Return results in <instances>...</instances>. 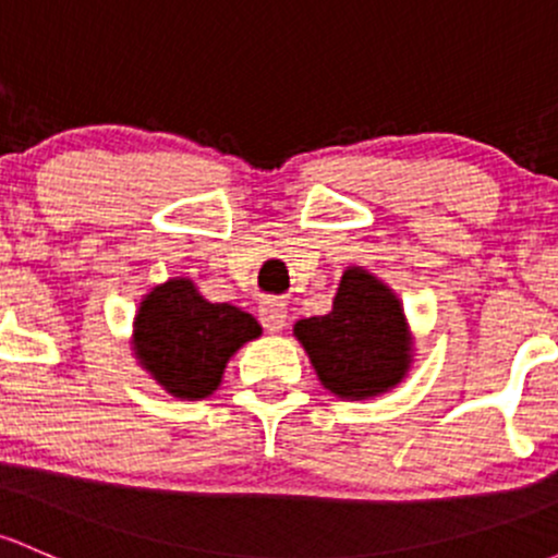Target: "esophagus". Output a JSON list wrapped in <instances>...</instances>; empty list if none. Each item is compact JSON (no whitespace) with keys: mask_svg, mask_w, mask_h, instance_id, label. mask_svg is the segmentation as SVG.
Returning a JSON list of instances; mask_svg holds the SVG:
<instances>
[{"mask_svg":"<svg viewBox=\"0 0 558 558\" xmlns=\"http://www.w3.org/2000/svg\"><path fill=\"white\" fill-rule=\"evenodd\" d=\"M259 320L267 331H283L286 320H289V307L280 299H264L259 304Z\"/></svg>","mask_w":558,"mask_h":558,"instance_id":"34e87169","label":"esophagus"}]
</instances>
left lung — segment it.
I'll use <instances>...</instances> for the list:
<instances>
[{
    "label": "left lung",
    "mask_w": 558,
    "mask_h": 558,
    "mask_svg": "<svg viewBox=\"0 0 558 558\" xmlns=\"http://www.w3.org/2000/svg\"><path fill=\"white\" fill-rule=\"evenodd\" d=\"M294 337L320 385L350 401L392 390L412 366V337L401 302L361 267L344 269L331 313L296 320Z\"/></svg>",
    "instance_id": "8db88e82"
}]
</instances>
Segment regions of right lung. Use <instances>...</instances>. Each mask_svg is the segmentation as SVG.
Returning a JSON list of instances; mask_svg holds the SVG:
<instances>
[{"instance_id": "right-lung-1", "label": "right lung", "mask_w": 558, "mask_h": 558, "mask_svg": "<svg viewBox=\"0 0 558 558\" xmlns=\"http://www.w3.org/2000/svg\"><path fill=\"white\" fill-rule=\"evenodd\" d=\"M259 333L254 315L208 302L190 278H171L141 299L133 353L173 398L201 401L221 385L227 361Z\"/></svg>"}]
</instances>
